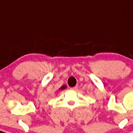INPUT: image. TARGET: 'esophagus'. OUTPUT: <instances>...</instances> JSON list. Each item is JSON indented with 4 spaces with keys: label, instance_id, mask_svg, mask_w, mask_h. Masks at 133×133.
<instances>
[{
    "label": "esophagus",
    "instance_id": "1",
    "mask_svg": "<svg viewBox=\"0 0 133 133\" xmlns=\"http://www.w3.org/2000/svg\"><path fill=\"white\" fill-rule=\"evenodd\" d=\"M71 89H72V90H77V86H75V87H71Z\"/></svg>",
    "mask_w": 133,
    "mask_h": 133
}]
</instances>
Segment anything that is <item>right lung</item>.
<instances>
[{
	"instance_id": "right-lung-1",
	"label": "right lung",
	"mask_w": 133,
	"mask_h": 133,
	"mask_svg": "<svg viewBox=\"0 0 133 133\" xmlns=\"http://www.w3.org/2000/svg\"><path fill=\"white\" fill-rule=\"evenodd\" d=\"M66 87V85H63V86H62V87H61V89H65Z\"/></svg>"
}]
</instances>
